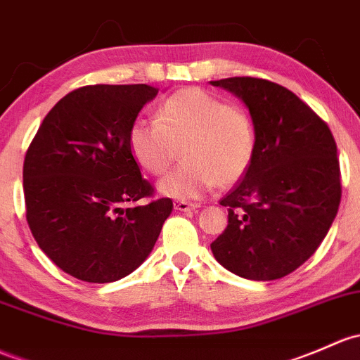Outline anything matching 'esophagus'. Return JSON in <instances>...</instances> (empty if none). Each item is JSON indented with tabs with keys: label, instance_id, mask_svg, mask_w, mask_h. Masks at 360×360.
<instances>
[{
	"label": "esophagus",
	"instance_id": "esophagus-1",
	"mask_svg": "<svg viewBox=\"0 0 360 360\" xmlns=\"http://www.w3.org/2000/svg\"><path fill=\"white\" fill-rule=\"evenodd\" d=\"M198 203H190V202H184V200H177V202H174V209L179 210V212H190V210H195L198 209Z\"/></svg>",
	"mask_w": 360,
	"mask_h": 360
}]
</instances>
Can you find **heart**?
Listing matches in <instances>:
<instances>
[{
  "instance_id": "1",
  "label": "heart",
  "mask_w": 360,
  "mask_h": 360,
  "mask_svg": "<svg viewBox=\"0 0 360 360\" xmlns=\"http://www.w3.org/2000/svg\"><path fill=\"white\" fill-rule=\"evenodd\" d=\"M136 164L153 176L167 172L183 148L184 164L158 183L170 198L195 200L214 186L243 179L257 155V127L245 107L202 88L172 93L157 110V122L136 120L127 134Z\"/></svg>"
}]
</instances>
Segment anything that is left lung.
Segmentation results:
<instances>
[{
  "label": "left lung",
  "instance_id": "8db88e82",
  "mask_svg": "<svg viewBox=\"0 0 360 360\" xmlns=\"http://www.w3.org/2000/svg\"><path fill=\"white\" fill-rule=\"evenodd\" d=\"M245 101L257 127V155L221 200L228 228L210 248L247 279L288 276L319 248L342 200L336 143L328 124L295 93L267 79L210 81Z\"/></svg>",
  "mask_w": 360,
  "mask_h": 360
}]
</instances>
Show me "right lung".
Segmentation results:
<instances>
[{
	"label": "right lung",
	"instance_id": "add662e5",
	"mask_svg": "<svg viewBox=\"0 0 360 360\" xmlns=\"http://www.w3.org/2000/svg\"><path fill=\"white\" fill-rule=\"evenodd\" d=\"M148 84L70 91L44 117L24 160L25 217L39 248L67 274L112 283L153 250L172 200L132 158L127 134L157 96ZM151 198L145 206L138 199Z\"/></svg>",
	"mask_w": 360,
	"mask_h": 360
}]
</instances>
